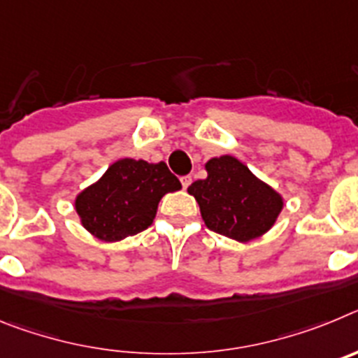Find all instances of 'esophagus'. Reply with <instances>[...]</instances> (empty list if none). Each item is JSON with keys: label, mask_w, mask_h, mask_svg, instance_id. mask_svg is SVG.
Segmentation results:
<instances>
[{"label": "esophagus", "mask_w": 358, "mask_h": 358, "mask_svg": "<svg viewBox=\"0 0 358 358\" xmlns=\"http://www.w3.org/2000/svg\"><path fill=\"white\" fill-rule=\"evenodd\" d=\"M181 185H182V188H188V186L192 185V176L181 177Z\"/></svg>", "instance_id": "obj_1"}]
</instances>
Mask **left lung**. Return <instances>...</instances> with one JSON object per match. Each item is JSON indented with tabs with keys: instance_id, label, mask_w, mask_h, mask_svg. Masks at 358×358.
I'll return each instance as SVG.
<instances>
[{
	"instance_id": "left-lung-1",
	"label": "left lung",
	"mask_w": 358,
	"mask_h": 358,
	"mask_svg": "<svg viewBox=\"0 0 358 358\" xmlns=\"http://www.w3.org/2000/svg\"><path fill=\"white\" fill-rule=\"evenodd\" d=\"M208 177L188 186L201 208V217L218 235L245 243L265 235L283 210V195L258 179L235 156L211 157Z\"/></svg>"
}]
</instances>
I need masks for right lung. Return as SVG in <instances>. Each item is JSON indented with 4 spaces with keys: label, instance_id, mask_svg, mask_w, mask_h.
<instances>
[{
    "label": "right lung",
    "instance_id": "1",
    "mask_svg": "<svg viewBox=\"0 0 358 358\" xmlns=\"http://www.w3.org/2000/svg\"><path fill=\"white\" fill-rule=\"evenodd\" d=\"M177 189L181 182L163 161L122 157L75 197V211L94 238L118 242L147 229L161 199Z\"/></svg>",
    "mask_w": 358,
    "mask_h": 358
}]
</instances>
